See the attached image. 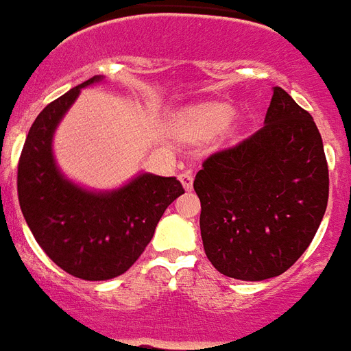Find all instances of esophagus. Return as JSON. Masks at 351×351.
I'll return each mask as SVG.
<instances>
[{
	"label": "esophagus",
	"instance_id": "esophagus-1",
	"mask_svg": "<svg viewBox=\"0 0 351 351\" xmlns=\"http://www.w3.org/2000/svg\"><path fill=\"white\" fill-rule=\"evenodd\" d=\"M178 180L182 182L184 189L187 191L193 189V180H195V178H193V173H191V171H184V173H180V175H178Z\"/></svg>",
	"mask_w": 351,
	"mask_h": 351
}]
</instances>
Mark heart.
Masks as SVG:
<instances>
[{"label": "heart", "mask_w": 351, "mask_h": 351, "mask_svg": "<svg viewBox=\"0 0 351 351\" xmlns=\"http://www.w3.org/2000/svg\"><path fill=\"white\" fill-rule=\"evenodd\" d=\"M232 115H234V110L229 104L207 102L185 113L180 122V130L184 136L191 141H205V138L218 135L220 131L229 126Z\"/></svg>", "instance_id": "b5f03b06"}]
</instances>
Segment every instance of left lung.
Masks as SVG:
<instances>
[{"mask_svg": "<svg viewBox=\"0 0 351 351\" xmlns=\"http://www.w3.org/2000/svg\"><path fill=\"white\" fill-rule=\"evenodd\" d=\"M265 126L207 156L196 173L204 250L243 281L289 270L314 240L328 204V164L308 111L276 86Z\"/></svg>", "mask_w": 351, "mask_h": 351, "instance_id": "left-lung-1", "label": "left lung"}]
</instances>
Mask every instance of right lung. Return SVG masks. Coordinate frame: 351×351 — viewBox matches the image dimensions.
Listing matches in <instances>:
<instances>
[{"label":"right lung","instance_id":"add662e5","mask_svg":"<svg viewBox=\"0 0 351 351\" xmlns=\"http://www.w3.org/2000/svg\"><path fill=\"white\" fill-rule=\"evenodd\" d=\"M86 82L50 102L28 131L18 164V198L34 238L57 267L86 281L124 274L141 258L167 205L184 195L175 176L141 175L122 189L95 195L57 171L52 135Z\"/></svg>","mask_w":351,"mask_h":351}]
</instances>
